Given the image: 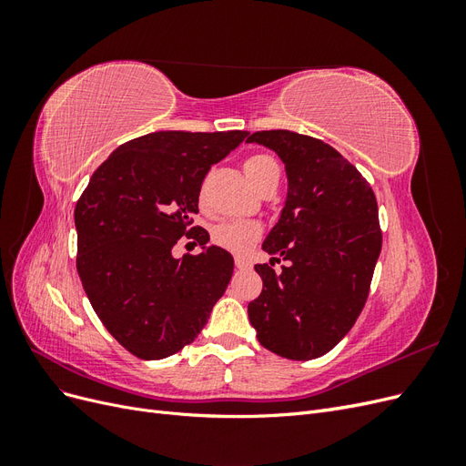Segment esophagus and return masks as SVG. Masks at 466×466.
Masks as SVG:
<instances>
[{
  "mask_svg": "<svg viewBox=\"0 0 466 466\" xmlns=\"http://www.w3.org/2000/svg\"><path fill=\"white\" fill-rule=\"evenodd\" d=\"M235 266L238 268V270H248L250 262L247 258H243V257H235Z\"/></svg>",
  "mask_w": 466,
  "mask_h": 466,
  "instance_id": "esophagus-1",
  "label": "esophagus"
}]
</instances>
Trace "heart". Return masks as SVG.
I'll return each instance as SVG.
<instances>
[{
  "instance_id": "1",
  "label": "heart",
  "mask_w": 466,
  "mask_h": 466,
  "mask_svg": "<svg viewBox=\"0 0 466 466\" xmlns=\"http://www.w3.org/2000/svg\"><path fill=\"white\" fill-rule=\"evenodd\" d=\"M245 175L252 182V185L258 187L264 178L270 175L279 173V165L272 157V155L258 153V155H250L248 159L243 163ZM260 225L255 221H247V219H223L219 221L214 233V243L228 248L231 252H247L252 245H255L260 238Z\"/></svg>"
}]
</instances>
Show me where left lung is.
<instances>
[{"label": "left lung", "instance_id": "obj_1", "mask_svg": "<svg viewBox=\"0 0 466 466\" xmlns=\"http://www.w3.org/2000/svg\"><path fill=\"white\" fill-rule=\"evenodd\" d=\"M284 161L288 198L257 264L262 293L248 303L258 342L274 354L307 361L330 351L354 327L368 301L383 245L370 182L317 137L264 130L247 137ZM274 259L289 264L276 275Z\"/></svg>", "mask_w": 466, "mask_h": 466}]
</instances>
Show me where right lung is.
I'll return each mask as SVG.
<instances>
[{
  "instance_id": "obj_1",
  "label": "right lung",
  "mask_w": 466,
  "mask_h": 466,
  "mask_svg": "<svg viewBox=\"0 0 466 466\" xmlns=\"http://www.w3.org/2000/svg\"><path fill=\"white\" fill-rule=\"evenodd\" d=\"M248 132H153L93 173L76 206L77 272L105 329L139 360L194 342L233 276V257L192 225L204 177ZM200 256L172 257L180 236Z\"/></svg>"
}]
</instances>
